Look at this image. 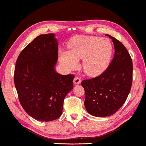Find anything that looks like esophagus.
Here are the masks:
<instances>
[{"mask_svg":"<svg viewBox=\"0 0 146 146\" xmlns=\"http://www.w3.org/2000/svg\"><path fill=\"white\" fill-rule=\"evenodd\" d=\"M81 82V79L79 77H75L74 79V83L75 84H79Z\"/></svg>","mask_w":146,"mask_h":146,"instance_id":"obj_1","label":"esophagus"}]
</instances>
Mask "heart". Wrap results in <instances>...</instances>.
<instances>
[{
  "label": "heart",
  "mask_w": 146,
  "mask_h": 146,
  "mask_svg": "<svg viewBox=\"0 0 146 146\" xmlns=\"http://www.w3.org/2000/svg\"><path fill=\"white\" fill-rule=\"evenodd\" d=\"M69 52L61 51L60 60L68 70L78 66L82 59V67L86 74L95 76L100 74L108 66L113 52V46L108 39L100 37L80 36L69 42Z\"/></svg>",
  "instance_id": "1"
}]
</instances>
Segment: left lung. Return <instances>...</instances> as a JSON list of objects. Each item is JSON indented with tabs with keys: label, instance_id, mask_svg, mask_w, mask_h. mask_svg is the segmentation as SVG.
Here are the masks:
<instances>
[{
	"label": "left lung",
	"instance_id": "left-lung-1",
	"mask_svg": "<svg viewBox=\"0 0 146 146\" xmlns=\"http://www.w3.org/2000/svg\"><path fill=\"white\" fill-rule=\"evenodd\" d=\"M115 54L112 61L102 74L82 82L86 94L84 106L88 112L106 117L116 112L126 100L133 79L131 56L122 43L111 36Z\"/></svg>",
	"mask_w": 146,
	"mask_h": 146
}]
</instances>
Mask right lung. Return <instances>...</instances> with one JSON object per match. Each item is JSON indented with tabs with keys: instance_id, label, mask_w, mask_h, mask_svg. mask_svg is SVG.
I'll return each mask as SVG.
<instances>
[{
	"instance_id": "add662e5",
	"label": "right lung",
	"mask_w": 146,
	"mask_h": 146,
	"mask_svg": "<svg viewBox=\"0 0 146 146\" xmlns=\"http://www.w3.org/2000/svg\"><path fill=\"white\" fill-rule=\"evenodd\" d=\"M54 36L36 37L20 53L15 67L14 82L22 107L42 121L60 117L64 100L74 86V75H61L54 70L58 58Z\"/></svg>"
}]
</instances>
